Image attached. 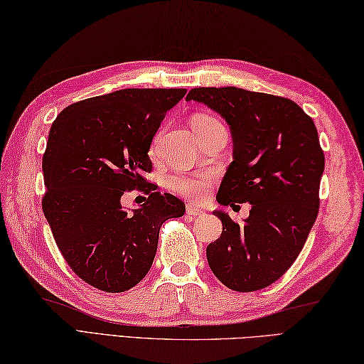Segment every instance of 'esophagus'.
Listing matches in <instances>:
<instances>
[{
    "instance_id": "esophagus-1",
    "label": "esophagus",
    "mask_w": 364,
    "mask_h": 364,
    "mask_svg": "<svg viewBox=\"0 0 364 364\" xmlns=\"http://www.w3.org/2000/svg\"><path fill=\"white\" fill-rule=\"evenodd\" d=\"M187 215L191 218H196V216L203 215V210H200L198 207H193V205H187Z\"/></svg>"
}]
</instances>
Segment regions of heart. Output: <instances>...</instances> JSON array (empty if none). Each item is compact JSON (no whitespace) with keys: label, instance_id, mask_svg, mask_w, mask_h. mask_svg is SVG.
Here are the masks:
<instances>
[{"label":"heart","instance_id":"heart-1","mask_svg":"<svg viewBox=\"0 0 364 364\" xmlns=\"http://www.w3.org/2000/svg\"><path fill=\"white\" fill-rule=\"evenodd\" d=\"M215 125H220V123L215 117H211V115H196V117L191 120V127L196 134L199 131L210 128V127H215ZM157 141H159V139H156L153 141L151 153H154L157 149ZM210 181H211V177L208 174L173 176L170 179V188L176 194H181V196H183V198L198 202L207 196Z\"/></svg>","mask_w":364,"mask_h":364}]
</instances>
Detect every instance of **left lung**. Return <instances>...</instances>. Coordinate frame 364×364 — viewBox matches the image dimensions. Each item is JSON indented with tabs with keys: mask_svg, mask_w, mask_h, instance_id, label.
Returning <instances> with one entry per match:
<instances>
[{
	"mask_svg": "<svg viewBox=\"0 0 364 364\" xmlns=\"http://www.w3.org/2000/svg\"><path fill=\"white\" fill-rule=\"evenodd\" d=\"M219 112L233 137V162L218 191L220 205L249 202L236 224L223 210V233L207 247L215 277L255 291L279 279L303 250L320 207L324 153L314 120L284 97L241 87H194L187 95Z\"/></svg>",
	"mask_w": 364,
	"mask_h": 364,
	"instance_id": "1",
	"label": "left lung"
}]
</instances>
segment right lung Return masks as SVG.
Wrapping results in <instances>:
<instances>
[{
    "label": "right lung",
    "mask_w": 364,
    "mask_h": 364,
    "mask_svg": "<svg viewBox=\"0 0 364 364\" xmlns=\"http://www.w3.org/2000/svg\"><path fill=\"white\" fill-rule=\"evenodd\" d=\"M185 94L129 87L69 105L52 123L43 213L69 267L95 289L119 294L139 284L162 224L183 216L185 203L144 174L153 170L148 151L161 122ZM136 188L149 199L128 212L119 199Z\"/></svg>",
    "instance_id": "1"
}]
</instances>
